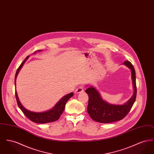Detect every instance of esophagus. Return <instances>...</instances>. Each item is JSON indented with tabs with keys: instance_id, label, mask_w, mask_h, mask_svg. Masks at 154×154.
Listing matches in <instances>:
<instances>
[{
	"instance_id": "1",
	"label": "esophagus",
	"mask_w": 154,
	"mask_h": 154,
	"mask_svg": "<svg viewBox=\"0 0 154 154\" xmlns=\"http://www.w3.org/2000/svg\"><path fill=\"white\" fill-rule=\"evenodd\" d=\"M83 91H84V87H83V86L80 85V86H79L78 88L75 89V93L76 94H80V92H83Z\"/></svg>"
}]
</instances>
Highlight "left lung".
Segmentation results:
<instances>
[{"mask_svg": "<svg viewBox=\"0 0 154 154\" xmlns=\"http://www.w3.org/2000/svg\"><path fill=\"white\" fill-rule=\"evenodd\" d=\"M123 65L127 66L131 70L133 94L129 100L124 104H114L104 100L99 91L94 87L89 86L85 90V92L89 97L87 111L90 117L95 121L107 124L120 121L132 109L137 94L136 72L134 67L129 61H125Z\"/></svg>", "mask_w": 154, "mask_h": 154, "instance_id": "1", "label": "left lung"}]
</instances>
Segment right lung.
Segmentation results:
<instances>
[{"label": "right lung", "instance_id": "1", "mask_svg": "<svg viewBox=\"0 0 154 154\" xmlns=\"http://www.w3.org/2000/svg\"><path fill=\"white\" fill-rule=\"evenodd\" d=\"M37 51H42V50H38ZM36 51L34 52V54H36ZM29 56H28L23 61V62L21 64V65L19 66L18 69L16 72V74L15 75V87H16V79H17V75L19 73L20 70H21V69L22 68L23 64L26 62V60L29 58ZM73 93L72 92L64 96L59 100L58 102L55 105V106L50 110H47L44 112H34V111H31L30 110H27L22 106L21 103L19 100L17 91L15 90V97H16L17 102L19 108L21 110L23 113L25 114V116L28 118H29L30 121L38 124H45V123H49V122H52L57 121L64 111L66 102L68 101V100L70 98H71L73 96Z\"/></svg>", "mask_w": 154, "mask_h": 154}]
</instances>
